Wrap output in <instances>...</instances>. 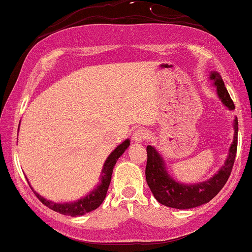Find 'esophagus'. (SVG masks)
<instances>
[{
  "label": "esophagus",
  "instance_id": "esophagus-1",
  "mask_svg": "<svg viewBox=\"0 0 252 252\" xmlns=\"http://www.w3.org/2000/svg\"><path fill=\"white\" fill-rule=\"evenodd\" d=\"M146 138H147V131L143 129L135 130L131 135L132 142H135V143H142Z\"/></svg>",
  "mask_w": 252,
  "mask_h": 252
}]
</instances>
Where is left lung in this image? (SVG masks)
I'll return each instance as SVG.
<instances>
[{"instance_id":"left-lung-1","label":"left lung","mask_w":252,"mask_h":252,"mask_svg":"<svg viewBox=\"0 0 252 252\" xmlns=\"http://www.w3.org/2000/svg\"><path fill=\"white\" fill-rule=\"evenodd\" d=\"M210 80L216 86L217 96L227 110H235V104L231 99L220 74L211 71ZM233 141L228 149L225 162L215 175L205 181L195 184H184L176 181L167 170L163 156L153 146L147 147L146 180L153 195L160 204L178 210H189L200 206L212 200L220 192L231 174L237 153V137H238V120L233 118Z\"/></svg>"}]
</instances>
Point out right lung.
<instances>
[{
	"label": "right lung",
	"mask_w": 252,
	"mask_h": 252,
	"mask_svg": "<svg viewBox=\"0 0 252 252\" xmlns=\"http://www.w3.org/2000/svg\"><path fill=\"white\" fill-rule=\"evenodd\" d=\"M129 146H130V140L129 138H126V140L123 141L122 143L118 144L116 148H115V150H112V153L108 156V158H106L105 162L103 164L102 173H100V178H99V184H98L97 186L91 190V192H89L85 196L78 199L76 201L54 202L52 200H47V199L43 198L42 195H40L39 193L35 192V190L33 189V187L30 185L31 189H33L34 194L37 196V199H39L43 205H46V206L50 207L51 210L56 211V212L62 213V215L70 216V217H78V216H83L85 215V213L91 212V211L96 210L97 207H99L100 204L104 201V199H105L110 181H111L112 170H114L115 164H116L117 160L122 156L123 153L128 149ZM28 184H30V181H28Z\"/></svg>",
	"instance_id": "1"
}]
</instances>
